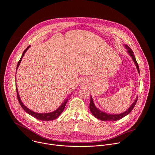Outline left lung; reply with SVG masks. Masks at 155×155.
I'll return each instance as SVG.
<instances>
[{"label":"left lung","instance_id":"8db88e82","mask_svg":"<svg viewBox=\"0 0 155 155\" xmlns=\"http://www.w3.org/2000/svg\"><path fill=\"white\" fill-rule=\"evenodd\" d=\"M125 48L127 50V53L128 54L132 57V60L134 61L136 67H137V71L139 72V74H140V71H139V65L137 62V61L136 59V58H135V56L134 54V53L133 51H132V50L126 45H124ZM137 99H138V96H137L136 99H135L134 102H133V104H132L130 107L126 110V112L122 113V114H117V115H112V114H107V113H105V112H103L102 111H101L100 110H99L98 108H97V107L95 106L94 104V102H93V98L91 96V100H90V111L92 113V114L97 119L99 120H101L102 121H117V120H120L122 118L124 117L125 116L127 115L132 110V109L134 108V106L136 105V102L137 101Z\"/></svg>","mask_w":155,"mask_h":155}]
</instances>
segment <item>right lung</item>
Listing matches in <instances>:
<instances>
[{
	"label": "right lung",
	"instance_id": "add662e5",
	"mask_svg": "<svg viewBox=\"0 0 155 155\" xmlns=\"http://www.w3.org/2000/svg\"><path fill=\"white\" fill-rule=\"evenodd\" d=\"M30 47V45L28 46L26 49L24 51V52L23 53V54H22L21 57V59H19V61H18V63L17 64V68H16V71H17V69H18V68L19 67V64L22 60V59H23L25 53L26 52V51ZM16 93H17V97H18V100L19 102V104L21 105V107L23 108V109H24L25 111H26V112H27L28 114H29L30 115L34 117L36 119H38L39 120H42V121H50V120H55L56 118H57L61 114V113L64 111V110L65 108V106L66 105V104H67L68 101V98L67 97V99H65V101H64V102L62 104V105L58 108H57L56 110H54V112H51V113H47V114H39V113H37V112H33L32 111V110H29L28 108H27L24 104L22 102L21 100L20 99V97H19V93H18V90L17 89V87L16 86Z\"/></svg>",
	"mask_w": 155,
	"mask_h": 155
}]
</instances>
